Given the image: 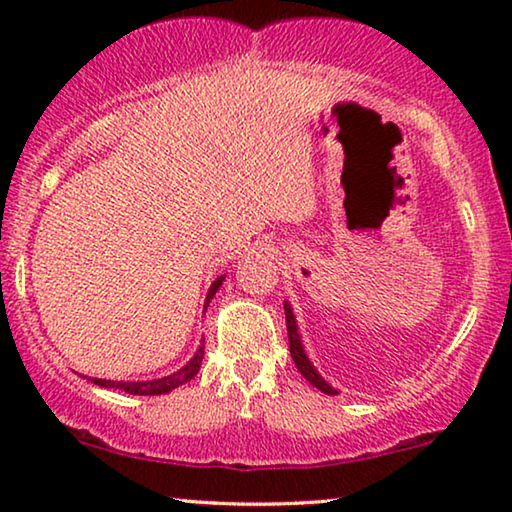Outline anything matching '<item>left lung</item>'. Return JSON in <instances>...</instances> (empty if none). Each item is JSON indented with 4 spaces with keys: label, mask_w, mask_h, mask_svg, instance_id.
<instances>
[{
    "label": "left lung",
    "mask_w": 512,
    "mask_h": 512,
    "mask_svg": "<svg viewBox=\"0 0 512 512\" xmlns=\"http://www.w3.org/2000/svg\"><path fill=\"white\" fill-rule=\"evenodd\" d=\"M284 314H287L289 350H291L293 363H296V368L300 370V375L305 377L311 386H316L318 391H323L325 395H336L334 388L329 386L327 381L318 375L314 366H311V361H309V357L305 354V348H302V341H300V334H298V325H296V316H293V309H291L289 302H284Z\"/></svg>",
    "instance_id": "obj_1"
}]
</instances>
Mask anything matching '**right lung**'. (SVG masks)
<instances>
[{
    "mask_svg": "<svg viewBox=\"0 0 512 512\" xmlns=\"http://www.w3.org/2000/svg\"><path fill=\"white\" fill-rule=\"evenodd\" d=\"M223 282V275L216 277V280L212 282L210 291H207V298H205V309L207 305H210V300L214 298V293L219 291ZM203 350L205 345L201 343V348L196 350L194 359L187 363V366L180 368L178 372H173V375L169 377H162V379H153V381H110V379H90L94 381L97 386H103V388H119V391L124 393H131V395H164L173 391V388L183 386L185 381L192 379L198 370H201V361H203Z\"/></svg>",
    "mask_w": 512,
    "mask_h": 512,
    "instance_id": "1",
    "label": "right lung"
}]
</instances>
